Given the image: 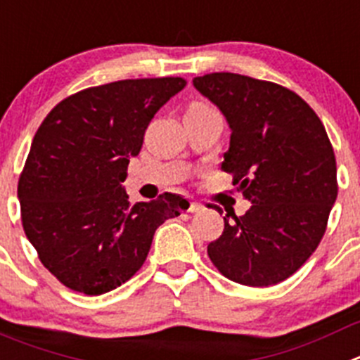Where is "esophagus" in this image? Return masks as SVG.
I'll list each match as a JSON object with an SVG mask.
<instances>
[{"label":"esophagus","instance_id":"obj_1","mask_svg":"<svg viewBox=\"0 0 360 360\" xmlns=\"http://www.w3.org/2000/svg\"><path fill=\"white\" fill-rule=\"evenodd\" d=\"M203 207L200 205V203L198 202H191L189 203V209H187V212H191V214H194V212H200V210H202Z\"/></svg>","mask_w":360,"mask_h":360}]
</instances>
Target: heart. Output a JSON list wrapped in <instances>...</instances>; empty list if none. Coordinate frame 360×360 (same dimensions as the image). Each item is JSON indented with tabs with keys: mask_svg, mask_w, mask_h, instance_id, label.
I'll return each mask as SVG.
<instances>
[{
	"mask_svg": "<svg viewBox=\"0 0 360 360\" xmlns=\"http://www.w3.org/2000/svg\"><path fill=\"white\" fill-rule=\"evenodd\" d=\"M191 108H202V110H209V107H207V105H202V103L193 105V107H191Z\"/></svg>",
	"mask_w": 360,
	"mask_h": 360,
	"instance_id": "1",
	"label": "heart"
}]
</instances>
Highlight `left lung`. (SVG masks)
<instances>
[{"instance_id":"left-lung-1","label":"left lung","mask_w":360,"mask_h":360,"mask_svg":"<svg viewBox=\"0 0 360 360\" xmlns=\"http://www.w3.org/2000/svg\"><path fill=\"white\" fill-rule=\"evenodd\" d=\"M193 85L225 115L232 134L221 169L252 203L243 216L226 212L207 253L233 282L275 285L302 268L326 230L338 198L328 135L298 94L273 82L212 72Z\"/></svg>"}]
</instances>
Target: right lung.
<instances>
[{"mask_svg":"<svg viewBox=\"0 0 360 360\" xmlns=\"http://www.w3.org/2000/svg\"><path fill=\"white\" fill-rule=\"evenodd\" d=\"M184 78L121 80L85 89L39 127L18 186L26 237L65 288L98 296L130 280L153 233L189 202L164 193L131 205L121 182L158 108Z\"/></svg>","mask_w":360,"mask_h":360,"instance_id":"1","label":"right lung"}]
</instances>
